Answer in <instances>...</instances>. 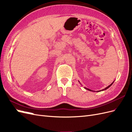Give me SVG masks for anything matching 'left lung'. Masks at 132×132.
Instances as JSON below:
<instances>
[{"mask_svg":"<svg viewBox=\"0 0 132 132\" xmlns=\"http://www.w3.org/2000/svg\"><path fill=\"white\" fill-rule=\"evenodd\" d=\"M113 82L112 83V84H110V85L109 86H108L107 87H106V88H105L104 89H103V90H100V91H97V92H99V91H103V90H105L107 89L108 88H109V87H110V86H111L112 85V84H113ZM85 89H86V90H89V91H93V90H90V89H87V88H86V87H85Z\"/></svg>","mask_w":132,"mask_h":132,"instance_id":"obj_1","label":"left lung"}]
</instances>
